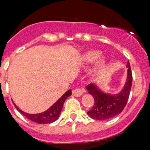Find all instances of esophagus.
<instances>
[{
  "label": "esophagus",
  "mask_w": 150,
  "mask_h": 150,
  "mask_svg": "<svg viewBox=\"0 0 150 150\" xmlns=\"http://www.w3.org/2000/svg\"><path fill=\"white\" fill-rule=\"evenodd\" d=\"M85 90L83 88H75L72 91V94L75 96H81L85 93Z\"/></svg>",
  "instance_id": "obj_1"
}]
</instances>
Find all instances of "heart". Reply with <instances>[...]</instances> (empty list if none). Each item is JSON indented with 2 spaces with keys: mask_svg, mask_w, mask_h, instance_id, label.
I'll return each instance as SVG.
<instances>
[{
  "mask_svg": "<svg viewBox=\"0 0 150 150\" xmlns=\"http://www.w3.org/2000/svg\"><path fill=\"white\" fill-rule=\"evenodd\" d=\"M101 54L102 53L99 51L88 50L81 56L82 60L86 64H91L95 62L91 74V76L96 79H99L103 76L108 65L107 58L105 56H101Z\"/></svg>",
  "mask_w": 150,
  "mask_h": 150,
  "instance_id": "b5f03b06",
  "label": "heart"
}]
</instances>
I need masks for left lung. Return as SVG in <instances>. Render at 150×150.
Listing matches in <instances>:
<instances>
[{
  "label": "left lung",
  "mask_w": 150,
  "mask_h": 150,
  "mask_svg": "<svg viewBox=\"0 0 150 150\" xmlns=\"http://www.w3.org/2000/svg\"><path fill=\"white\" fill-rule=\"evenodd\" d=\"M126 67H128L126 81L119 93L115 94L105 93L96 84L88 85L86 88L94 99L93 107L87 112L91 118L104 120L115 117L122 112L128 100L133 79L129 62H127Z\"/></svg>",
  "instance_id": "obj_1"
}]
</instances>
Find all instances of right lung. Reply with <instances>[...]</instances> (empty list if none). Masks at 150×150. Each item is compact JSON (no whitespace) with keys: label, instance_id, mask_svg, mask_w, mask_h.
<instances>
[{"label":"right lung","instance_id":"add662e5","mask_svg":"<svg viewBox=\"0 0 150 150\" xmlns=\"http://www.w3.org/2000/svg\"><path fill=\"white\" fill-rule=\"evenodd\" d=\"M71 95H72V91H71V90H68L61 96V98H59L48 110L44 111L43 112L38 113V114H28V113L25 112L22 110H21L17 106H16V104L14 103L13 104H14L17 110H19L22 115H24L29 120L39 124L51 123V122L56 121L58 119V117H59L60 112L62 110L64 101Z\"/></svg>","mask_w":150,"mask_h":150}]
</instances>
